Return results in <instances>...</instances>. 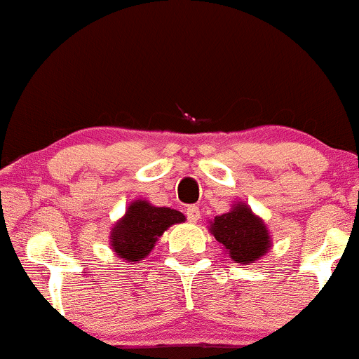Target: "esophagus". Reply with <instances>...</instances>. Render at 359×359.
Listing matches in <instances>:
<instances>
[{"mask_svg": "<svg viewBox=\"0 0 359 359\" xmlns=\"http://www.w3.org/2000/svg\"><path fill=\"white\" fill-rule=\"evenodd\" d=\"M185 214H187V219L191 222H197L201 219V211L197 205H189V208L185 209Z\"/></svg>", "mask_w": 359, "mask_h": 359, "instance_id": "esophagus-1", "label": "esophagus"}]
</instances>
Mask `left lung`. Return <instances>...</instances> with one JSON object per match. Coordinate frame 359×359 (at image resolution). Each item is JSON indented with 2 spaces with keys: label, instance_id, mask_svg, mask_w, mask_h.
I'll return each instance as SVG.
<instances>
[{
  "label": "left lung",
  "instance_id": "8db88e82",
  "mask_svg": "<svg viewBox=\"0 0 359 359\" xmlns=\"http://www.w3.org/2000/svg\"><path fill=\"white\" fill-rule=\"evenodd\" d=\"M209 231L240 265L255 263L271 246L269 228L245 203H236L229 212L214 217Z\"/></svg>",
  "mask_w": 359,
  "mask_h": 359
}]
</instances>
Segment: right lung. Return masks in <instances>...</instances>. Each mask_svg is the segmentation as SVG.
Masks as SVG:
<instances>
[{
  "instance_id": "obj_1",
  "label": "right lung",
  "mask_w": 359,
  "mask_h": 359,
  "mask_svg": "<svg viewBox=\"0 0 359 359\" xmlns=\"http://www.w3.org/2000/svg\"><path fill=\"white\" fill-rule=\"evenodd\" d=\"M184 221V214L175 209L156 208L138 199L128 205L125 216L111 228V250L128 263H138L150 255L163 231Z\"/></svg>"
}]
</instances>
